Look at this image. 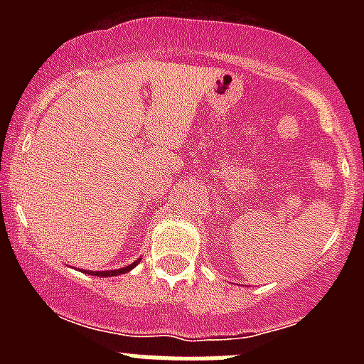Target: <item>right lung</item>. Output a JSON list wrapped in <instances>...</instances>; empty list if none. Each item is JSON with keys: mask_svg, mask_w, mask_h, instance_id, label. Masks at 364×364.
<instances>
[{"mask_svg": "<svg viewBox=\"0 0 364 364\" xmlns=\"http://www.w3.org/2000/svg\"><path fill=\"white\" fill-rule=\"evenodd\" d=\"M140 260H136V262H133V264L125 266V268H120V269H112V272H89L91 275H96V277H111V275H122V273H127L131 272V269L134 268V266L138 264Z\"/></svg>", "mask_w": 364, "mask_h": 364, "instance_id": "right-lung-1", "label": "right lung"}]
</instances>
